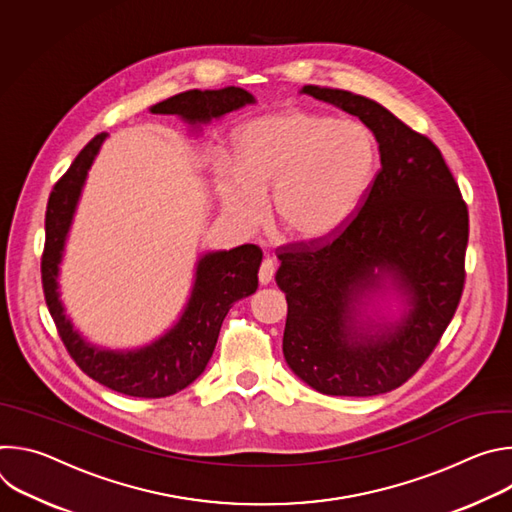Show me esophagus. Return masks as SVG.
<instances>
[{"mask_svg":"<svg viewBox=\"0 0 512 512\" xmlns=\"http://www.w3.org/2000/svg\"><path fill=\"white\" fill-rule=\"evenodd\" d=\"M273 273H275L273 261H271V259H263V263H261V267H259V283H261V285L271 283Z\"/></svg>","mask_w":512,"mask_h":512,"instance_id":"obj_1","label":"esophagus"}]
</instances>
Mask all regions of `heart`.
Listing matches in <instances>:
<instances>
[{
	"label": "heart",
	"mask_w": 512,
	"mask_h": 512,
	"mask_svg": "<svg viewBox=\"0 0 512 512\" xmlns=\"http://www.w3.org/2000/svg\"><path fill=\"white\" fill-rule=\"evenodd\" d=\"M235 162L214 170L227 210L247 227L261 223L265 192L277 227L298 241L342 229L367 198L379 168V141L358 119L285 109L255 117L235 133Z\"/></svg>",
	"instance_id": "heart-1"
}]
</instances>
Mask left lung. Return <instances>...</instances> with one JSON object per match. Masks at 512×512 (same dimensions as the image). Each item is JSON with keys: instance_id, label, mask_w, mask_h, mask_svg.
Returning a JSON list of instances; mask_svg holds the SVG:
<instances>
[{"instance_id": "obj_1", "label": "left lung", "mask_w": 512, "mask_h": 512, "mask_svg": "<svg viewBox=\"0 0 512 512\" xmlns=\"http://www.w3.org/2000/svg\"><path fill=\"white\" fill-rule=\"evenodd\" d=\"M302 93L367 123L379 141L381 170L342 229L279 249L283 356L324 395L389 393L417 373L456 314L468 208L435 143L389 109L340 89L306 85ZM379 295L396 296L397 319L366 314Z\"/></svg>"}]
</instances>
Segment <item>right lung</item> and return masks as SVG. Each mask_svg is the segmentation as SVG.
Returning <instances> with one entry per match:
<instances>
[{"instance_id": "right-lung-1", "label": "right lung", "mask_w": 512, "mask_h": 512, "mask_svg": "<svg viewBox=\"0 0 512 512\" xmlns=\"http://www.w3.org/2000/svg\"><path fill=\"white\" fill-rule=\"evenodd\" d=\"M255 97L239 87L218 91H186L152 107L156 115H176L188 127L202 131L212 119L253 105ZM107 133L95 135L54 184L46 206V243L42 253V287L46 306L58 334L79 369L111 391L160 399L174 395L196 381L214 352L223 320L235 302L255 294L257 271L263 253L257 245L231 251H208L196 261L190 298L178 322L150 344L111 350L89 342L64 312L58 275L64 245L75 218L77 204Z\"/></svg>"}]
</instances>
